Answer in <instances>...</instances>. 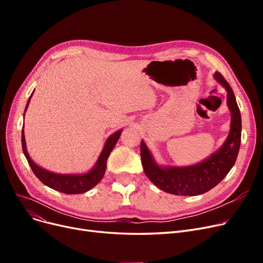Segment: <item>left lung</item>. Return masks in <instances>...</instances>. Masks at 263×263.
Segmentation results:
<instances>
[{
  "label": "left lung",
  "mask_w": 263,
  "mask_h": 263,
  "mask_svg": "<svg viewBox=\"0 0 263 263\" xmlns=\"http://www.w3.org/2000/svg\"><path fill=\"white\" fill-rule=\"evenodd\" d=\"M215 80L227 91V105L232 114L230 130L222 146L205 160L186 166L160 165L141 140L140 156L142 168L154 184L166 193L174 195H201L216 186L233 168L239 153L241 141V115L232 86L219 72Z\"/></svg>",
  "instance_id": "8db88e82"
}]
</instances>
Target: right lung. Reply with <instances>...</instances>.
<instances>
[{
	"instance_id": "right-lung-1",
	"label": "right lung",
	"mask_w": 263,
	"mask_h": 263,
	"mask_svg": "<svg viewBox=\"0 0 263 263\" xmlns=\"http://www.w3.org/2000/svg\"><path fill=\"white\" fill-rule=\"evenodd\" d=\"M34 93V92H33ZM33 93L29 97L26 109L29 105L30 98L33 97ZM25 116V114H24ZM123 129H119L115 132L113 135L106 139L105 145L103 147V150L101 155L99 156L98 161L95 162L93 168L85 173L81 174H60V173H54L51 171L46 170L42 166L36 164L33 160H31L26 148V141H25V135H24V129H22V147H23V153L25 155L27 161L30 165L31 170L35 173V176L41 180L45 185L49 186L55 191H59L61 193L65 194H81L85 193L87 191H90L92 187H94L104 177V173L106 170V161L107 158L109 157L110 151L113 150L115 147L116 142L118 141V138L121 137Z\"/></svg>"
}]
</instances>
